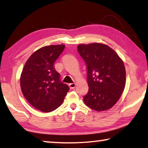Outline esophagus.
Here are the masks:
<instances>
[{"mask_svg":"<svg viewBox=\"0 0 148 148\" xmlns=\"http://www.w3.org/2000/svg\"><path fill=\"white\" fill-rule=\"evenodd\" d=\"M75 86H76V84H74V83H71V84H69V88L71 89L75 88Z\"/></svg>","mask_w":148,"mask_h":148,"instance_id":"1","label":"esophagus"}]
</instances>
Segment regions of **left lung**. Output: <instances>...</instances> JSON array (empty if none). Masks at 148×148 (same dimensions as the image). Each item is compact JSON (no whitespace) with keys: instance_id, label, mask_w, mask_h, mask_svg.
Returning <instances> with one entry per match:
<instances>
[{"instance_id":"8db88e82","label":"left lung","mask_w":148,"mask_h":148,"mask_svg":"<svg viewBox=\"0 0 148 148\" xmlns=\"http://www.w3.org/2000/svg\"><path fill=\"white\" fill-rule=\"evenodd\" d=\"M78 52L86 62L89 91L86 106L98 112L112 108L120 98L126 83L122 59L114 50L101 43L79 44Z\"/></svg>"}]
</instances>
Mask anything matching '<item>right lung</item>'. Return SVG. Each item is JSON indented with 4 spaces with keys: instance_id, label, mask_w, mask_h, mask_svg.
Wrapping results in <instances>:
<instances>
[{
    "instance_id": "add662e5",
    "label": "right lung",
    "mask_w": 148,
    "mask_h": 148,
    "mask_svg": "<svg viewBox=\"0 0 148 148\" xmlns=\"http://www.w3.org/2000/svg\"><path fill=\"white\" fill-rule=\"evenodd\" d=\"M64 44L44 46L30 56L24 65L20 86L24 97L34 108L52 112L62 104L69 88L60 80L54 62L63 51Z\"/></svg>"
}]
</instances>
